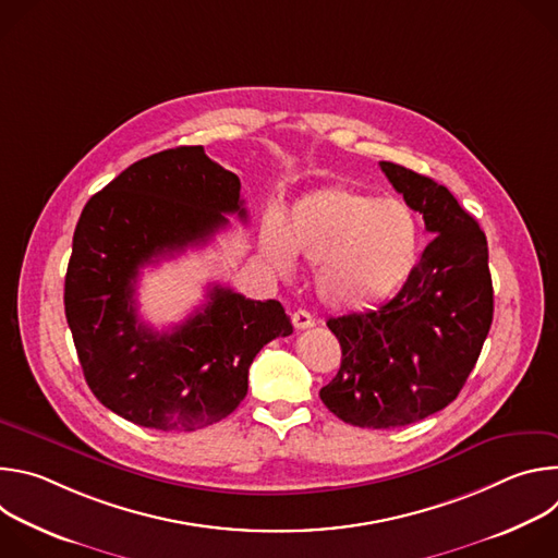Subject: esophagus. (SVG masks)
<instances>
[{
  "instance_id": "obj_1",
  "label": "esophagus",
  "mask_w": 558,
  "mask_h": 558,
  "mask_svg": "<svg viewBox=\"0 0 558 558\" xmlns=\"http://www.w3.org/2000/svg\"><path fill=\"white\" fill-rule=\"evenodd\" d=\"M291 323H293V327L298 329V331H302V329H308V327H313L315 325V317L308 313V311H293V315H291Z\"/></svg>"
}]
</instances>
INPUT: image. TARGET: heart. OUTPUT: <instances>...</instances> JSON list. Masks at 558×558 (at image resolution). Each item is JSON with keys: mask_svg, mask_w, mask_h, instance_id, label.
<instances>
[{"mask_svg": "<svg viewBox=\"0 0 558 558\" xmlns=\"http://www.w3.org/2000/svg\"><path fill=\"white\" fill-rule=\"evenodd\" d=\"M263 254L291 274L295 256L315 265V291L338 311L381 304L409 280L420 250V225L397 198H375L347 187L300 198L284 227L269 218Z\"/></svg>", "mask_w": 558, "mask_h": 558, "instance_id": "b5f03b06", "label": "heart"}]
</instances>
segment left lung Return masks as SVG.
Returning a JSON list of instances; mask_svg holds the SVG:
<instances>
[{
    "mask_svg": "<svg viewBox=\"0 0 558 558\" xmlns=\"http://www.w3.org/2000/svg\"><path fill=\"white\" fill-rule=\"evenodd\" d=\"M433 241L409 280L375 311L331 317L342 347L325 407L360 428H400L446 409L480 360L495 295L482 227L433 179L379 163Z\"/></svg>",
    "mask_w": 558,
    "mask_h": 558,
    "instance_id": "obj_1",
    "label": "left lung"
}]
</instances>
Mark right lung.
<instances>
[{"mask_svg":"<svg viewBox=\"0 0 558 558\" xmlns=\"http://www.w3.org/2000/svg\"><path fill=\"white\" fill-rule=\"evenodd\" d=\"M225 214L247 220L241 179L203 145H181L132 163L76 222L65 320L90 390L128 422L156 430L220 422L245 400L258 351L293 333L278 300H250L220 284L172 331L138 320L141 267L205 245L227 225Z\"/></svg>","mask_w":558,"mask_h":558,"instance_id":"1","label":"right lung"}]
</instances>
